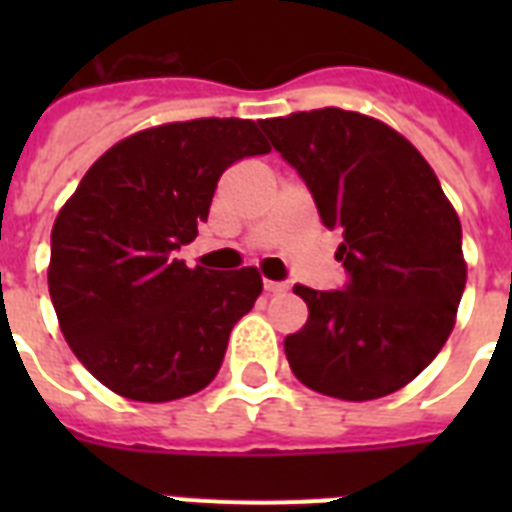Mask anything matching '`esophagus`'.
Wrapping results in <instances>:
<instances>
[{
  "label": "esophagus",
  "mask_w": 512,
  "mask_h": 512,
  "mask_svg": "<svg viewBox=\"0 0 512 512\" xmlns=\"http://www.w3.org/2000/svg\"><path fill=\"white\" fill-rule=\"evenodd\" d=\"M263 287H265V292H271V295H281V292H287L289 284H284V281L265 279V281H263Z\"/></svg>",
  "instance_id": "1"
}]
</instances>
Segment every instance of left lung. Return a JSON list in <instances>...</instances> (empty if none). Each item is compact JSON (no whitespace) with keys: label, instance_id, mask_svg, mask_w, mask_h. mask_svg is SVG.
Instances as JSON below:
<instances>
[{"label":"left lung","instance_id":"left-lung-1","mask_svg":"<svg viewBox=\"0 0 512 512\" xmlns=\"http://www.w3.org/2000/svg\"><path fill=\"white\" fill-rule=\"evenodd\" d=\"M260 127L340 228L350 281L337 292L295 284L308 321L284 340L292 372L316 393L372 401L412 382L452 335L468 263L462 225L436 172L380 119L316 108Z\"/></svg>","mask_w":512,"mask_h":512}]
</instances>
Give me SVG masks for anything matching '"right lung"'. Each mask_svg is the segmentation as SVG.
<instances>
[{"label":"right lung","mask_w":512,"mask_h":512,"mask_svg":"<svg viewBox=\"0 0 512 512\" xmlns=\"http://www.w3.org/2000/svg\"><path fill=\"white\" fill-rule=\"evenodd\" d=\"M268 151L252 119L159 124L108 148L63 204L50 297L74 356L108 390L162 404L215 380L263 279L188 268L175 252L196 239L220 175Z\"/></svg>","instance_id":"add662e5"}]
</instances>
